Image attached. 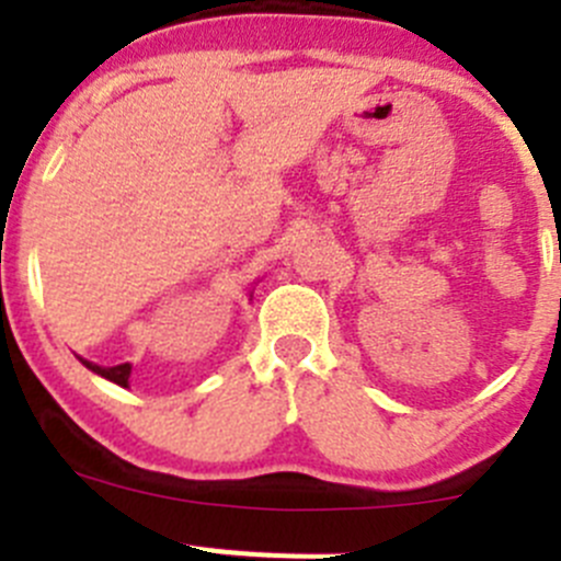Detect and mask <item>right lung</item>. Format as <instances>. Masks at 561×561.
<instances>
[{
    "label": "right lung",
    "instance_id": "1",
    "mask_svg": "<svg viewBox=\"0 0 561 561\" xmlns=\"http://www.w3.org/2000/svg\"><path fill=\"white\" fill-rule=\"evenodd\" d=\"M81 364H84L87 369H92V373H95V375H101V378L112 380V383H117V386H128V378H130V364H117V367H98V364L84 362V358H81Z\"/></svg>",
    "mask_w": 561,
    "mask_h": 561
}]
</instances>
